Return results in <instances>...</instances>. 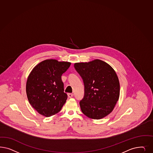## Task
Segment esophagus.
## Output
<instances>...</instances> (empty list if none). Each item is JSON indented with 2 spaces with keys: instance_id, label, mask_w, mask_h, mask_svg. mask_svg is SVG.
<instances>
[{
  "instance_id": "34e87169",
  "label": "esophagus",
  "mask_w": 153,
  "mask_h": 153,
  "mask_svg": "<svg viewBox=\"0 0 153 153\" xmlns=\"http://www.w3.org/2000/svg\"><path fill=\"white\" fill-rule=\"evenodd\" d=\"M73 96H74V94H68V97H70V98L73 97Z\"/></svg>"
}]
</instances>
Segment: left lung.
<instances>
[{
	"label": "left lung",
	"instance_id": "8db88e82",
	"mask_svg": "<svg viewBox=\"0 0 153 153\" xmlns=\"http://www.w3.org/2000/svg\"><path fill=\"white\" fill-rule=\"evenodd\" d=\"M74 67L84 82V97L79 102L82 113L93 119L108 115L120 94L119 81L115 70L99 59L75 63Z\"/></svg>",
	"mask_w": 153,
	"mask_h": 153
}]
</instances>
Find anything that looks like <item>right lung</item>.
Returning <instances> with one entry per match:
<instances>
[{"instance_id": "right-lung-1", "label": "right lung", "mask_w": 153, "mask_h": 153, "mask_svg": "<svg viewBox=\"0 0 153 153\" xmlns=\"http://www.w3.org/2000/svg\"><path fill=\"white\" fill-rule=\"evenodd\" d=\"M70 65L69 62L45 59L30 72L26 92L30 104L38 113L49 117L61 110L68 98L61 76Z\"/></svg>"}]
</instances>
